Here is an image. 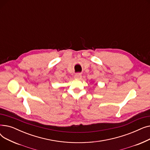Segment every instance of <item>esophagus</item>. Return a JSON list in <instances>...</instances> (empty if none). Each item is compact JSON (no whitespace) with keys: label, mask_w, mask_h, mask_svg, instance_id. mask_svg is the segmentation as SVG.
I'll return each instance as SVG.
<instances>
[{"label":"esophagus","mask_w":150,"mask_h":150,"mask_svg":"<svg viewBox=\"0 0 150 150\" xmlns=\"http://www.w3.org/2000/svg\"><path fill=\"white\" fill-rule=\"evenodd\" d=\"M81 76H82V75L81 74H76L74 76V78H76V79H80Z\"/></svg>","instance_id":"esophagus-1"}]
</instances>
